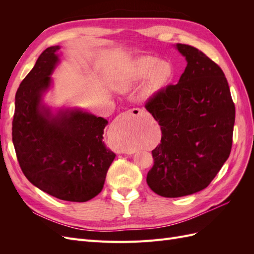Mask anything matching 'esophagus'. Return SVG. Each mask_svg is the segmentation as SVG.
<instances>
[{"label":"esophagus","mask_w":254,"mask_h":254,"mask_svg":"<svg viewBox=\"0 0 254 254\" xmlns=\"http://www.w3.org/2000/svg\"><path fill=\"white\" fill-rule=\"evenodd\" d=\"M131 117H137V118H142L145 117V112L142 109L139 108H133V109H130L128 111H126L125 113L122 114V118L123 119H129ZM119 151L122 153H132L133 150L132 149H129V148H125V147H121L119 148Z\"/></svg>","instance_id":"1"}]
</instances>
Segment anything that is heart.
<instances>
[{
    "instance_id": "heart-1",
    "label": "heart",
    "mask_w": 254,
    "mask_h": 254,
    "mask_svg": "<svg viewBox=\"0 0 254 254\" xmlns=\"http://www.w3.org/2000/svg\"><path fill=\"white\" fill-rule=\"evenodd\" d=\"M173 68L170 63L156 57L143 56L130 63L121 75L117 87L121 91L130 90L147 79L141 90V96L145 99L151 98L163 90L172 77ZM126 143L125 148L131 147Z\"/></svg>"
}]
</instances>
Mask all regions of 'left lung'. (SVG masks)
I'll list each match as a JSON object with an SVG mask.
<instances>
[{"instance_id": "8db88e82", "label": "left lung", "mask_w": 254, "mask_h": 254, "mask_svg": "<svg viewBox=\"0 0 254 254\" xmlns=\"http://www.w3.org/2000/svg\"><path fill=\"white\" fill-rule=\"evenodd\" d=\"M187 67L177 84L149 98L145 108L158 121L161 143L152 150L148 187L176 198L205 189L229 158L235 107L221 68L202 52L177 43Z\"/></svg>"}]
</instances>
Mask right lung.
<instances>
[{
	"label": "right lung",
	"mask_w": 254,
	"mask_h": 254,
	"mask_svg": "<svg viewBox=\"0 0 254 254\" xmlns=\"http://www.w3.org/2000/svg\"><path fill=\"white\" fill-rule=\"evenodd\" d=\"M59 45L48 48L16 93L12 143L28 181L61 200L84 202L103 190L115 153L106 147L108 121L79 108L54 112L43 103L60 63Z\"/></svg>",
	"instance_id": "right-lung-1"
}]
</instances>
